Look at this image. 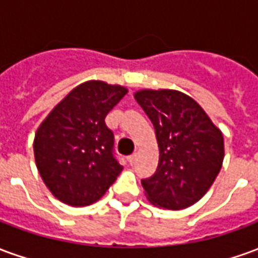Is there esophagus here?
I'll list each match as a JSON object with an SVG mask.
<instances>
[{"mask_svg":"<svg viewBox=\"0 0 258 258\" xmlns=\"http://www.w3.org/2000/svg\"><path fill=\"white\" fill-rule=\"evenodd\" d=\"M127 160H128L130 166H134L135 162H137V153H134V155H131V156L127 157Z\"/></svg>","mask_w":258,"mask_h":258,"instance_id":"obj_1","label":"esophagus"}]
</instances>
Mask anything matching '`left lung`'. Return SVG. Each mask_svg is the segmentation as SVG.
<instances>
[{"instance_id":"8db88e82","label":"left lung","mask_w":258,"mask_h":258,"mask_svg":"<svg viewBox=\"0 0 258 258\" xmlns=\"http://www.w3.org/2000/svg\"><path fill=\"white\" fill-rule=\"evenodd\" d=\"M135 99L151 118L159 145V164L142 179L151 203L182 210L200 200L220 173L224 138L190 96L175 90H141Z\"/></svg>"}]
</instances>
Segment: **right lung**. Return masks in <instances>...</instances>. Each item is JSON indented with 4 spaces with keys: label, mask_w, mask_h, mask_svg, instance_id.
I'll use <instances>...</instances> for the list:
<instances>
[{
    "label": "right lung",
    "mask_w": 258,
    "mask_h": 258,
    "mask_svg": "<svg viewBox=\"0 0 258 258\" xmlns=\"http://www.w3.org/2000/svg\"><path fill=\"white\" fill-rule=\"evenodd\" d=\"M125 94L121 85L83 83L38 127L33 145L37 168L56 199L74 207L92 205L116 181L123 166L105 117Z\"/></svg>",
    "instance_id": "1"
}]
</instances>
